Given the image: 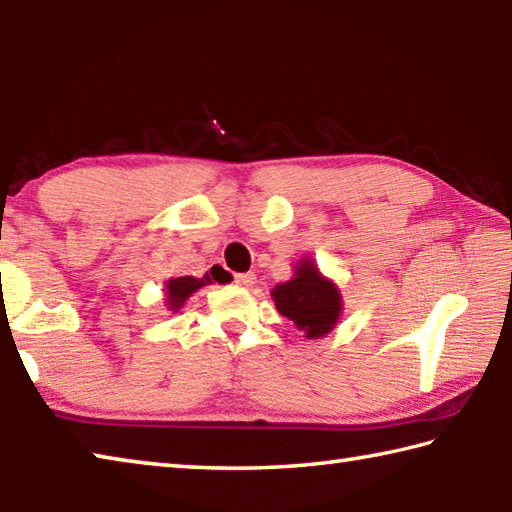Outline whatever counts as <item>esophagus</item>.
I'll return each mask as SVG.
<instances>
[{
  "mask_svg": "<svg viewBox=\"0 0 512 512\" xmlns=\"http://www.w3.org/2000/svg\"><path fill=\"white\" fill-rule=\"evenodd\" d=\"M235 284L242 288H253L257 284V277L253 273H239L235 275Z\"/></svg>",
  "mask_w": 512,
  "mask_h": 512,
  "instance_id": "1",
  "label": "esophagus"
}]
</instances>
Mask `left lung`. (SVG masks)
Segmentation results:
<instances>
[{"instance_id":"obj_1","label":"left lung","mask_w":512,"mask_h":512,"mask_svg":"<svg viewBox=\"0 0 512 512\" xmlns=\"http://www.w3.org/2000/svg\"><path fill=\"white\" fill-rule=\"evenodd\" d=\"M270 297L279 313L302 330L306 339L326 337L344 310L342 290L322 275L313 257L299 259L293 277L270 290Z\"/></svg>"}]
</instances>
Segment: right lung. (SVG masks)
<instances>
[{
    "label": "right lung",
    "instance_id": "obj_1",
    "mask_svg": "<svg viewBox=\"0 0 512 512\" xmlns=\"http://www.w3.org/2000/svg\"><path fill=\"white\" fill-rule=\"evenodd\" d=\"M215 282H217V279H215ZM208 284H213V278H210L209 275H204V277H193V275L170 277L166 286H164V297H166L164 306L170 310V313H179L182 306L186 304V299L193 293H197L199 288H204Z\"/></svg>",
    "mask_w": 512,
    "mask_h": 512
}]
</instances>
